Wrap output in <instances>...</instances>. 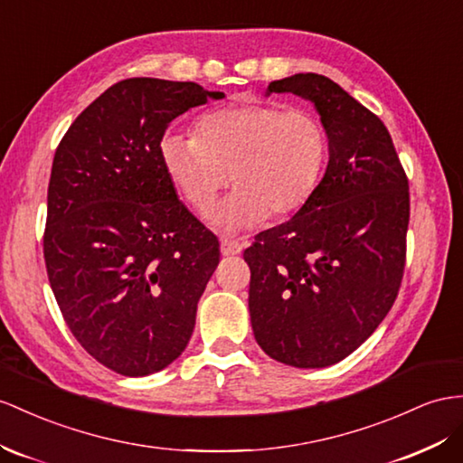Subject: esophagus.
Listing matches in <instances>:
<instances>
[{
    "label": "esophagus",
    "mask_w": 463,
    "mask_h": 463,
    "mask_svg": "<svg viewBox=\"0 0 463 463\" xmlns=\"http://www.w3.org/2000/svg\"><path fill=\"white\" fill-rule=\"evenodd\" d=\"M221 252L222 256H234L242 252V242L239 239H231V236H224L221 241Z\"/></svg>",
    "instance_id": "34e87169"
}]
</instances>
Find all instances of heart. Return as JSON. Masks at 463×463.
Returning a JSON list of instances; mask_svg holds the SVG:
<instances>
[{
    "label": "heart",
    "instance_id": "1",
    "mask_svg": "<svg viewBox=\"0 0 463 463\" xmlns=\"http://www.w3.org/2000/svg\"><path fill=\"white\" fill-rule=\"evenodd\" d=\"M326 150L325 127L311 111L278 103L211 111L194 137L165 133L158 142L164 174L197 213L215 205L231 182L239 187L213 213L224 231L298 213L321 180Z\"/></svg>",
    "mask_w": 463,
    "mask_h": 463
}]
</instances>
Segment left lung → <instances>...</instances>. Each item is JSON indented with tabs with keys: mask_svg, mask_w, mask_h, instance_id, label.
<instances>
[{
	"mask_svg": "<svg viewBox=\"0 0 463 463\" xmlns=\"http://www.w3.org/2000/svg\"><path fill=\"white\" fill-rule=\"evenodd\" d=\"M311 99L328 137V165L289 221L256 234L248 309L256 342L293 367L345 360L393 307L405 274L409 177L382 118L336 81L295 74L268 93Z\"/></svg>",
	"mask_w": 463,
	"mask_h": 463,
	"instance_id": "1",
	"label": "left lung"
}]
</instances>
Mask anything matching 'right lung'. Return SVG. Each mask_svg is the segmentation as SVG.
<instances>
[{
    "label": "right lung",
    "instance_id": "right-lung-1",
    "mask_svg": "<svg viewBox=\"0 0 463 463\" xmlns=\"http://www.w3.org/2000/svg\"><path fill=\"white\" fill-rule=\"evenodd\" d=\"M207 98L194 81L128 78L81 111L56 148L43 252L70 333L111 372L142 377L180 355L221 250L158 156L177 115Z\"/></svg>",
    "mask_w": 463,
    "mask_h": 463
}]
</instances>
